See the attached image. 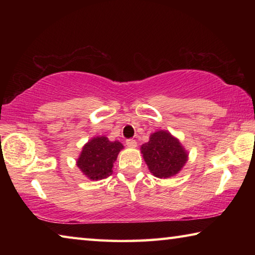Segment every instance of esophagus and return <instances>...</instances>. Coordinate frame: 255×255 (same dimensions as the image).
Listing matches in <instances>:
<instances>
[{"mask_svg": "<svg viewBox=\"0 0 255 255\" xmlns=\"http://www.w3.org/2000/svg\"><path fill=\"white\" fill-rule=\"evenodd\" d=\"M126 145L128 146V147L130 148H135L137 146V141L135 139H127L126 140Z\"/></svg>", "mask_w": 255, "mask_h": 255, "instance_id": "obj_1", "label": "esophagus"}]
</instances>
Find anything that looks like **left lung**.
Returning a JSON list of instances; mask_svg holds the SVG:
<instances>
[{
  "label": "left lung",
  "mask_w": 255,
  "mask_h": 255,
  "mask_svg": "<svg viewBox=\"0 0 255 255\" xmlns=\"http://www.w3.org/2000/svg\"><path fill=\"white\" fill-rule=\"evenodd\" d=\"M140 152L150 173L159 179L178 174L189 158L188 150L167 130L150 133L149 140L140 146Z\"/></svg>",
  "instance_id": "obj_1"
}]
</instances>
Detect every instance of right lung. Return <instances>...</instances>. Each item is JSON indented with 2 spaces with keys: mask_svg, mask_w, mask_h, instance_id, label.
Masks as SVG:
<instances>
[{
  "mask_svg": "<svg viewBox=\"0 0 255 255\" xmlns=\"http://www.w3.org/2000/svg\"><path fill=\"white\" fill-rule=\"evenodd\" d=\"M124 145L118 140L111 141L106 136H96L81 150L76 165L90 180H102L112 174L114 163Z\"/></svg>",
  "mask_w": 255,
  "mask_h": 255,
  "instance_id": "right-lung-1",
  "label": "right lung"
}]
</instances>
